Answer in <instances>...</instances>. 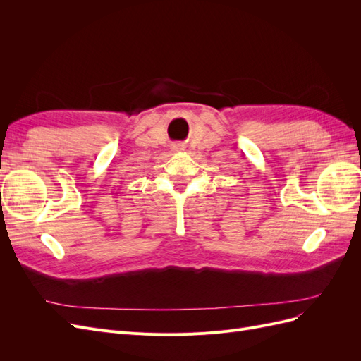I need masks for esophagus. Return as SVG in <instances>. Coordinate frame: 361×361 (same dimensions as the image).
Here are the masks:
<instances>
[{
    "instance_id": "1",
    "label": "esophagus",
    "mask_w": 361,
    "mask_h": 361,
    "mask_svg": "<svg viewBox=\"0 0 361 361\" xmlns=\"http://www.w3.org/2000/svg\"><path fill=\"white\" fill-rule=\"evenodd\" d=\"M173 149H174V150H176V149H179V146H174V147H173Z\"/></svg>"
}]
</instances>
